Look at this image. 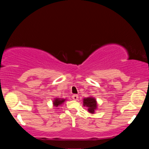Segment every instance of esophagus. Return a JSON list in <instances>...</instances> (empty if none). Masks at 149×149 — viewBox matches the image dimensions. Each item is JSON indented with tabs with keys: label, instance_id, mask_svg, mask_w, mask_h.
<instances>
[{
	"label": "esophagus",
	"instance_id": "esophagus-1",
	"mask_svg": "<svg viewBox=\"0 0 149 149\" xmlns=\"http://www.w3.org/2000/svg\"><path fill=\"white\" fill-rule=\"evenodd\" d=\"M78 98H79V97H78L77 95H72V99H73V100H78Z\"/></svg>",
	"mask_w": 149,
	"mask_h": 149
}]
</instances>
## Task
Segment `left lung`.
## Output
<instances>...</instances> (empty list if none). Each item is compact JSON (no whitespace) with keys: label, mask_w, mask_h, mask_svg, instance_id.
I'll return each mask as SVG.
<instances>
[{"label":"left lung","mask_w":149,"mask_h":149,"mask_svg":"<svg viewBox=\"0 0 149 149\" xmlns=\"http://www.w3.org/2000/svg\"><path fill=\"white\" fill-rule=\"evenodd\" d=\"M84 106L87 108L88 112L94 114L97 108V103L94 97H87L84 99Z\"/></svg>","instance_id":"obj_1"}]
</instances>
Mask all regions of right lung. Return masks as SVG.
Masks as SVG:
<instances>
[{"label":"right lung","mask_w":149,"mask_h":149,"mask_svg":"<svg viewBox=\"0 0 149 149\" xmlns=\"http://www.w3.org/2000/svg\"><path fill=\"white\" fill-rule=\"evenodd\" d=\"M65 99H60V98H56V99H55L53 101V105L55 107H59L60 105L62 104L63 103L65 102Z\"/></svg>","instance_id":"add662e5"}]
</instances>
